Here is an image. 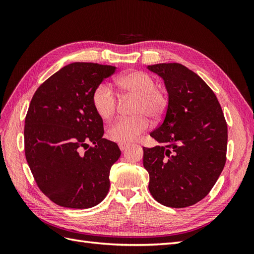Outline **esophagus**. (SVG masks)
I'll use <instances>...</instances> for the list:
<instances>
[{
  "instance_id": "esophagus-1",
  "label": "esophagus",
  "mask_w": 254,
  "mask_h": 254,
  "mask_svg": "<svg viewBox=\"0 0 254 254\" xmlns=\"http://www.w3.org/2000/svg\"><path fill=\"white\" fill-rule=\"evenodd\" d=\"M119 147H120V149L122 151H124V150H126L129 147V144H122V143H120L119 144Z\"/></svg>"
}]
</instances>
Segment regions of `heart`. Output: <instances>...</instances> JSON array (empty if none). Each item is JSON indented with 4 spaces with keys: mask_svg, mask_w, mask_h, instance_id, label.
<instances>
[{
    "mask_svg": "<svg viewBox=\"0 0 254 254\" xmlns=\"http://www.w3.org/2000/svg\"><path fill=\"white\" fill-rule=\"evenodd\" d=\"M115 86L123 95L136 97L131 118L115 121L108 129V136L113 142L129 144L134 142L148 129L152 119H160L166 110V97L151 76L142 71H130L115 79ZM92 105L103 120L111 119L118 108V98L109 84L99 83L92 93Z\"/></svg>",
    "mask_w": 254,
    "mask_h": 254,
    "instance_id": "1",
    "label": "heart"
}]
</instances>
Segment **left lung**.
Masks as SVG:
<instances>
[{
    "label": "left lung",
    "mask_w": 254,
    "mask_h": 254,
    "mask_svg": "<svg viewBox=\"0 0 254 254\" xmlns=\"http://www.w3.org/2000/svg\"><path fill=\"white\" fill-rule=\"evenodd\" d=\"M162 77L168 104L161 125L150 133L159 145L143 147L149 191L165 206L187 207L200 201L226 164L228 127L216 95L180 64L148 65Z\"/></svg>",
    "instance_id": "left-lung-1"
}]
</instances>
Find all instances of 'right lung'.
<instances>
[{
  "mask_svg": "<svg viewBox=\"0 0 254 254\" xmlns=\"http://www.w3.org/2000/svg\"><path fill=\"white\" fill-rule=\"evenodd\" d=\"M115 68L70 64L45 80L30 102L24 126L26 161L38 188L58 205L88 209L108 194L110 168L121 150L103 137V120L92 105V93Z\"/></svg>",
  "mask_w": 254,
  "mask_h": 254,
  "instance_id": "1",
  "label": "right lung"
}]
</instances>
